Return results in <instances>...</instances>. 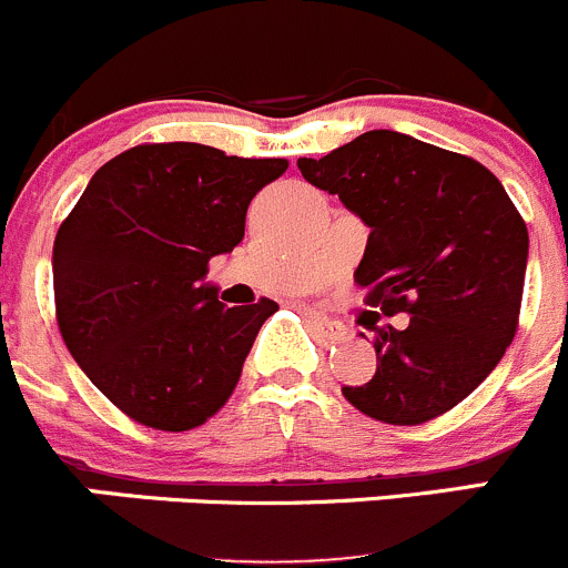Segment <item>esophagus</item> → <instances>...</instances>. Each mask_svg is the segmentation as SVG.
<instances>
[{"label": "esophagus", "instance_id": "esophagus-1", "mask_svg": "<svg viewBox=\"0 0 568 568\" xmlns=\"http://www.w3.org/2000/svg\"><path fill=\"white\" fill-rule=\"evenodd\" d=\"M308 320H312L317 334L325 336V339H342V336L347 334V328L339 323V320H331L320 312H308Z\"/></svg>", "mask_w": 568, "mask_h": 568}]
</instances>
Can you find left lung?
Wrapping results in <instances>:
<instances>
[{
    "label": "left lung",
    "mask_w": 568,
    "mask_h": 568,
    "mask_svg": "<svg viewBox=\"0 0 568 568\" xmlns=\"http://www.w3.org/2000/svg\"><path fill=\"white\" fill-rule=\"evenodd\" d=\"M303 179L369 229L356 284L386 317L364 323L378 367L342 395L367 417L419 425L450 412L505 356L519 323L527 226L499 179L473 156L373 129L331 154L297 160Z\"/></svg>",
    "instance_id": "left-lung-1"
}]
</instances>
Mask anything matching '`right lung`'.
Masks as SVG:
<instances>
[{"label": "right lung", "instance_id": "obj_1", "mask_svg": "<svg viewBox=\"0 0 568 568\" xmlns=\"http://www.w3.org/2000/svg\"><path fill=\"white\" fill-rule=\"evenodd\" d=\"M286 160H243L201 143L134 145L104 162L52 251L65 347L95 389L156 430L204 425L237 386L262 297L226 306L210 260L245 237V212Z\"/></svg>", "mask_w": 568, "mask_h": 568}]
</instances>
